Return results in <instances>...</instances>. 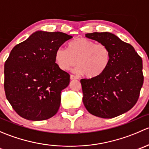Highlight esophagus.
<instances>
[{
  "label": "esophagus",
  "mask_w": 149,
  "mask_h": 149,
  "mask_svg": "<svg viewBox=\"0 0 149 149\" xmlns=\"http://www.w3.org/2000/svg\"><path fill=\"white\" fill-rule=\"evenodd\" d=\"M70 80H75V79H78V78L76 77V76H73V75H70Z\"/></svg>",
  "instance_id": "1"
}]
</instances>
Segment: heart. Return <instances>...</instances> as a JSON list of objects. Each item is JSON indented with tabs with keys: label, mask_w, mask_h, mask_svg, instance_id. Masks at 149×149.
Wrapping results in <instances>:
<instances>
[{
	"label": "heart",
	"mask_w": 149,
	"mask_h": 149,
	"mask_svg": "<svg viewBox=\"0 0 149 149\" xmlns=\"http://www.w3.org/2000/svg\"><path fill=\"white\" fill-rule=\"evenodd\" d=\"M110 60V50L106 45L97 44L82 37L69 42L68 49L59 47L55 53V63L60 69L67 71L77 63L75 72L89 79L102 74Z\"/></svg>",
	"instance_id": "obj_1"
}]
</instances>
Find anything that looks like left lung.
<instances>
[{
	"instance_id": "8db88e82",
	"label": "left lung",
	"mask_w": 149,
	"mask_h": 149,
	"mask_svg": "<svg viewBox=\"0 0 149 149\" xmlns=\"http://www.w3.org/2000/svg\"><path fill=\"white\" fill-rule=\"evenodd\" d=\"M86 37L106 45L111 53L102 74L81 80L86 109L102 118L125 113L137 102L143 84L142 58L131 45L110 32L89 33Z\"/></svg>"
}]
</instances>
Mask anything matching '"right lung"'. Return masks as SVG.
Instances as JSON below:
<instances>
[{
	"label": "right lung",
	"instance_id": "obj_1",
	"mask_svg": "<svg viewBox=\"0 0 149 149\" xmlns=\"http://www.w3.org/2000/svg\"><path fill=\"white\" fill-rule=\"evenodd\" d=\"M72 37L60 31H37L10 51L4 65V88L22 118L44 120L58 112L70 75L57 65L55 53Z\"/></svg>",
	"mask_w": 149,
	"mask_h": 149
}]
</instances>
